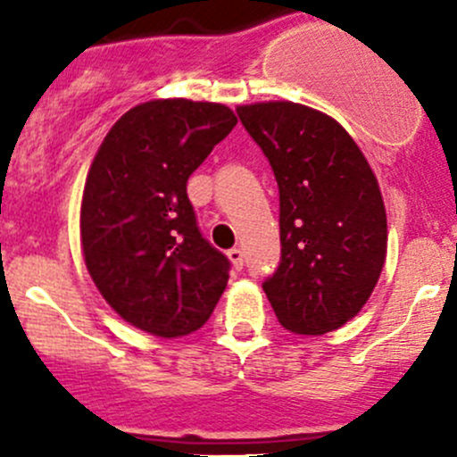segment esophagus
<instances>
[{
	"label": "esophagus",
	"instance_id": "34e87169",
	"mask_svg": "<svg viewBox=\"0 0 457 457\" xmlns=\"http://www.w3.org/2000/svg\"><path fill=\"white\" fill-rule=\"evenodd\" d=\"M228 258H229V262H232L234 265V270H243V250L241 247H232V250L228 252Z\"/></svg>",
	"mask_w": 457,
	"mask_h": 457
}]
</instances>
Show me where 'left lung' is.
Returning <instances> with one entry per match:
<instances>
[{"label": "left lung", "instance_id": "8db88e82", "mask_svg": "<svg viewBox=\"0 0 457 457\" xmlns=\"http://www.w3.org/2000/svg\"><path fill=\"white\" fill-rule=\"evenodd\" d=\"M274 170L280 265L262 283L278 322L320 336L370 301L386 256V214L365 154L329 114L294 101L238 105Z\"/></svg>", "mask_w": 457, "mask_h": 457}]
</instances>
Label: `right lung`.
Returning a JSON list of instances; mask_svg holds the SVG:
<instances>
[{"label":"right lung","mask_w":457,"mask_h":457,"mask_svg":"<svg viewBox=\"0 0 457 457\" xmlns=\"http://www.w3.org/2000/svg\"><path fill=\"white\" fill-rule=\"evenodd\" d=\"M234 126L223 104L152 99L128 110L96 150L81 250L101 296L137 329L192 334L225 292L229 261L201 237L186 186Z\"/></svg>","instance_id":"right-lung-1"}]
</instances>
